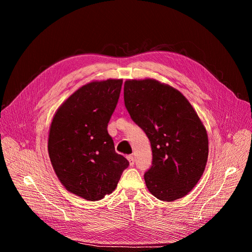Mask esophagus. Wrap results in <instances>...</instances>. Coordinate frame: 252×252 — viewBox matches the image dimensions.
<instances>
[{"label":"esophagus","instance_id":"esophagus-1","mask_svg":"<svg viewBox=\"0 0 252 252\" xmlns=\"http://www.w3.org/2000/svg\"><path fill=\"white\" fill-rule=\"evenodd\" d=\"M127 160H128V162H129V165H134V163H135V159H134V156L133 155H128L127 157Z\"/></svg>","mask_w":252,"mask_h":252}]
</instances>
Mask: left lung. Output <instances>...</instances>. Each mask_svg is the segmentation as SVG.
<instances>
[{
  "label": "left lung",
  "mask_w": 252,
  "mask_h": 252,
  "mask_svg": "<svg viewBox=\"0 0 252 252\" xmlns=\"http://www.w3.org/2000/svg\"><path fill=\"white\" fill-rule=\"evenodd\" d=\"M124 98L151 142L148 189L161 201L184 197L200 180L208 157L207 133L196 111L179 91L155 79L126 80Z\"/></svg>",
  "instance_id": "left-lung-1"
}]
</instances>
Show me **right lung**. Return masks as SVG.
<instances>
[{"label":"right lung","instance_id":"right-lung-1","mask_svg":"<svg viewBox=\"0 0 252 252\" xmlns=\"http://www.w3.org/2000/svg\"><path fill=\"white\" fill-rule=\"evenodd\" d=\"M123 80L92 82L79 88L55 113L48 152L62 184L89 201L101 200L116 189L128 161L115 152L108 124Z\"/></svg>","mask_w":252,"mask_h":252}]
</instances>
